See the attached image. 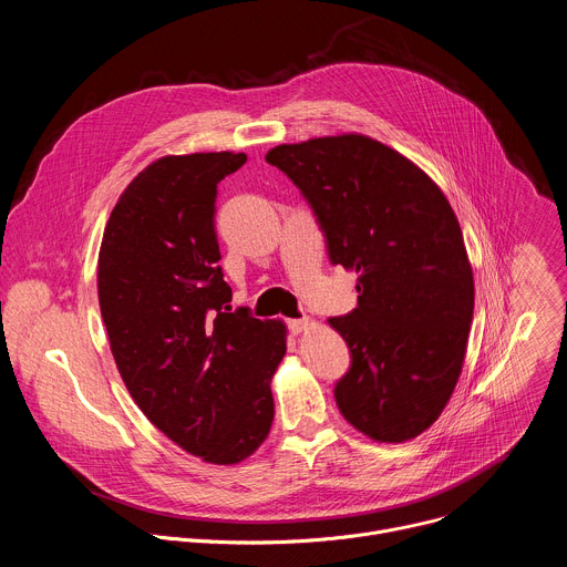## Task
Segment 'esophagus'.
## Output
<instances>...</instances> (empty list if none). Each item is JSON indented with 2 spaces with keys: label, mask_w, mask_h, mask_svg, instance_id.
<instances>
[{
  "label": "esophagus",
  "mask_w": 567,
  "mask_h": 567,
  "mask_svg": "<svg viewBox=\"0 0 567 567\" xmlns=\"http://www.w3.org/2000/svg\"><path fill=\"white\" fill-rule=\"evenodd\" d=\"M313 326V322H311V318H296V320H289V330L293 332V334H300V332H307L309 328Z\"/></svg>",
  "instance_id": "34e87169"
}]
</instances>
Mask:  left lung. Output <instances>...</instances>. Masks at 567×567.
<instances>
[{
	"label": "left lung",
	"mask_w": 567,
	"mask_h": 567,
	"mask_svg": "<svg viewBox=\"0 0 567 567\" xmlns=\"http://www.w3.org/2000/svg\"><path fill=\"white\" fill-rule=\"evenodd\" d=\"M311 206L332 265L359 274V305L330 318L352 365L341 415L399 444L424 433L460 379L473 320V271L440 186L396 150L339 134L267 152Z\"/></svg>",
	"instance_id": "1"
}]
</instances>
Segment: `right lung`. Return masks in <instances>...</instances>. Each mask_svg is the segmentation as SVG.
Here are the masks:
<instances>
[{
  "instance_id": "right-lung-1",
  "label": "right lung",
  "mask_w": 567,
  "mask_h": 567,
  "mask_svg": "<svg viewBox=\"0 0 567 567\" xmlns=\"http://www.w3.org/2000/svg\"><path fill=\"white\" fill-rule=\"evenodd\" d=\"M245 152L161 156L118 197L99 254V302L116 368L143 415L210 464L267 440L282 320L230 311L215 233L217 184Z\"/></svg>"
}]
</instances>
